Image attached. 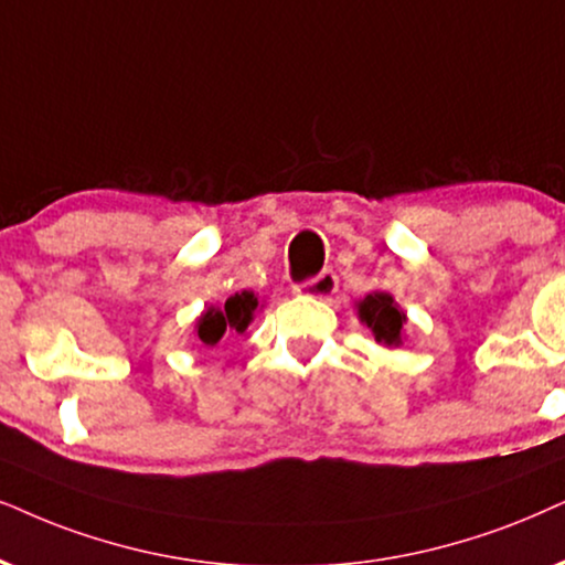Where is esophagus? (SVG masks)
Here are the masks:
<instances>
[{
  "instance_id": "34e87169",
  "label": "esophagus",
  "mask_w": 565,
  "mask_h": 565,
  "mask_svg": "<svg viewBox=\"0 0 565 565\" xmlns=\"http://www.w3.org/2000/svg\"><path fill=\"white\" fill-rule=\"evenodd\" d=\"M335 291H339V278H335L333 270H323V274H318L316 278H310V281L299 284L297 287V295L320 299V302H331Z\"/></svg>"
}]
</instances>
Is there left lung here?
I'll use <instances>...</instances> for the list:
<instances>
[{
    "label": "left lung",
    "mask_w": 565,
    "mask_h": 565,
    "mask_svg": "<svg viewBox=\"0 0 565 565\" xmlns=\"http://www.w3.org/2000/svg\"><path fill=\"white\" fill-rule=\"evenodd\" d=\"M354 310L360 323L373 331L377 344L388 349L404 344L406 312L396 302L394 295H388V291H370L360 302H354Z\"/></svg>",
    "instance_id": "8db88e82"
}]
</instances>
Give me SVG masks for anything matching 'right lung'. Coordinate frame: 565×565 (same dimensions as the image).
Returning <instances> with one entry per match:
<instances>
[{"mask_svg": "<svg viewBox=\"0 0 565 565\" xmlns=\"http://www.w3.org/2000/svg\"><path fill=\"white\" fill-rule=\"evenodd\" d=\"M260 310V299L253 289L234 291L226 302L209 305L195 320V335L200 344L216 347L226 333L242 335Z\"/></svg>", "mask_w": 565, "mask_h": 565, "instance_id": "1", "label": "right lung"}]
</instances>
